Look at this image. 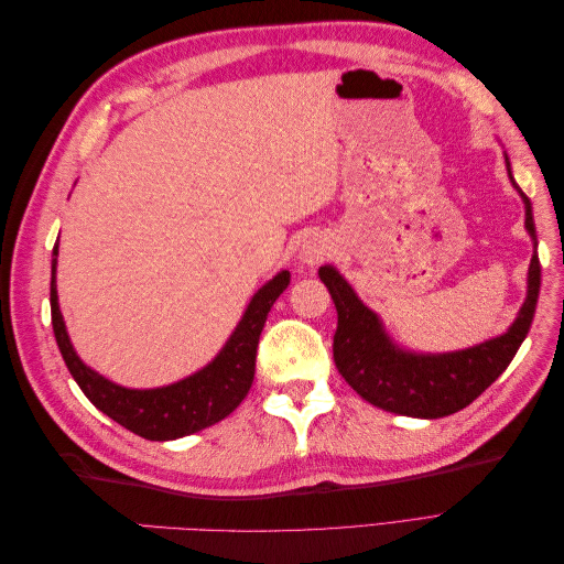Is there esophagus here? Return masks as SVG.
Segmentation results:
<instances>
[{
	"label": "esophagus",
	"mask_w": 564,
	"mask_h": 564,
	"mask_svg": "<svg viewBox=\"0 0 564 564\" xmlns=\"http://www.w3.org/2000/svg\"><path fill=\"white\" fill-rule=\"evenodd\" d=\"M334 251L332 242L327 240V237L322 235H311L308 240H305L301 245V251H299V261L305 265V268H313L317 263H322L324 259H329Z\"/></svg>",
	"instance_id": "1"
}]
</instances>
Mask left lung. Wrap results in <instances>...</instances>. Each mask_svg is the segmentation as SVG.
<instances>
[{
    "mask_svg": "<svg viewBox=\"0 0 564 564\" xmlns=\"http://www.w3.org/2000/svg\"><path fill=\"white\" fill-rule=\"evenodd\" d=\"M503 158L508 178L524 202V228L534 242V256L527 270V296L522 308L501 336L454 352H414L400 348L386 332L383 319L367 308L348 280L329 263L319 268V280L327 284L338 313V327L334 334L336 369L357 395H362L373 406L414 419L456 414L501 377L527 338L541 286L539 242L532 202L516 183L506 152Z\"/></svg>",
    "mask_w": 564,
    "mask_h": 564,
    "instance_id": "1",
    "label": "left lung"
}]
</instances>
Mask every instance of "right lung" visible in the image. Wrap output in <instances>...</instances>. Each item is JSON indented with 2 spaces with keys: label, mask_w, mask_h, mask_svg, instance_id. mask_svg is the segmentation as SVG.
Returning <instances> with one entry per match:
<instances>
[{
  "label": "right lung",
  "mask_w": 564,
  "mask_h": 564,
  "mask_svg": "<svg viewBox=\"0 0 564 564\" xmlns=\"http://www.w3.org/2000/svg\"><path fill=\"white\" fill-rule=\"evenodd\" d=\"M56 265L58 242L54 247V259H51V324H54L58 350L73 379L84 395L91 400V404L106 416L124 425L127 431L155 442L178 440L209 429V425L235 412V406L247 398L253 381L256 348H259L265 317L272 303L278 301L289 280H292L289 270H280L275 278L268 280L251 296L242 319L237 322L226 346L218 350L207 367L197 369L191 377L176 383L141 390L119 386L82 362V357L73 348L70 336H67L58 305Z\"/></svg>",
  "instance_id": "right-lung-1"
}]
</instances>
